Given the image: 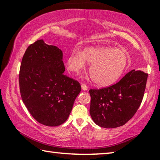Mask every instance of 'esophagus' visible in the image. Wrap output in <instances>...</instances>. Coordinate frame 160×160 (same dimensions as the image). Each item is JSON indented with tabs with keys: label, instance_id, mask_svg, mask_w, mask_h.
<instances>
[{
	"label": "esophagus",
	"instance_id": "1",
	"mask_svg": "<svg viewBox=\"0 0 160 160\" xmlns=\"http://www.w3.org/2000/svg\"><path fill=\"white\" fill-rule=\"evenodd\" d=\"M81 88H82V89L83 90H85V91H86V90H88V86H87L85 84H82V85H81Z\"/></svg>",
	"mask_w": 160,
	"mask_h": 160
}]
</instances>
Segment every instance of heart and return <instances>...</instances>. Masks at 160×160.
<instances>
[{"label": "heart", "mask_w": 160, "mask_h": 160, "mask_svg": "<svg viewBox=\"0 0 160 160\" xmlns=\"http://www.w3.org/2000/svg\"><path fill=\"white\" fill-rule=\"evenodd\" d=\"M90 63V74L93 82L99 86H108L115 82L128 64V57L121 49L109 47H90L83 52L74 48L67 59L68 68L73 72H79Z\"/></svg>", "instance_id": "obj_1"}]
</instances>
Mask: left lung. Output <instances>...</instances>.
<instances>
[{"instance_id":"8db88e82","label":"left lung","mask_w":160,"mask_h":160,"mask_svg":"<svg viewBox=\"0 0 160 160\" xmlns=\"http://www.w3.org/2000/svg\"><path fill=\"white\" fill-rule=\"evenodd\" d=\"M148 75L132 70L115 84L90 89V113L94 122L106 128L123 126L140 107Z\"/></svg>"}]
</instances>
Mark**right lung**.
Masks as SVG:
<instances>
[{
  "label": "right lung",
  "mask_w": 160,
  "mask_h": 160,
  "mask_svg": "<svg viewBox=\"0 0 160 160\" xmlns=\"http://www.w3.org/2000/svg\"><path fill=\"white\" fill-rule=\"evenodd\" d=\"M65 70L61 50L42 39L29 45L22 59V99L33 118L43 125L63 124L81 91L80 82L65 75Z\"/></svg>",
  "instance_id": "right-lung-1"
}]
</instances>
